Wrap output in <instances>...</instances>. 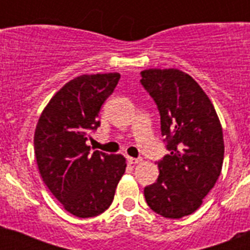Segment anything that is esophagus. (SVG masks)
<instances>
[{
  "instance_id": "esophagus-1",
  "label": "esophagus",
  "mask_w": 250,
  "mask_h": 250,
  "mask_svg": "<svg viewBox=\"0 0 250 250\" xmlns=\"http://www.w3.org/2000/svg\"><path fill=\"white\" fill-rule=\"evenodd\" d=\"M127 161H129V164H140L141 161H143V159H141V158H131V156H129V158H127Z\"/></svg>"
}]
</instances>
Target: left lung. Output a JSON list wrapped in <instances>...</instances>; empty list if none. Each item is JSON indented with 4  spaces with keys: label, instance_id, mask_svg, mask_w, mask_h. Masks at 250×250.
<instances>
[{
    "label": "left lung",
    "instance_id": "8db88e82",
    "mask_svg": "<svg viewBox=\"0 0 250 250\" xmlns=\"http://www.w3.org/2000/svg\"><path fill=\"white\" fill-rule=\"evenodd\" d=\"M160 114L169 154L156 161L158 180L144 188L151 210L169 219L194 213L220 175L224 140L213 104L193 77L176 68L140 72Z\"/></svg>",
    "mask_w": 250,
    "mask_h": 250
}]
</instances>
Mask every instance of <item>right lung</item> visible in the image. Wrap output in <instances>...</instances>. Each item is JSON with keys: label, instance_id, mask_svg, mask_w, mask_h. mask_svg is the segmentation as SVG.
<instances>
[{"label": "right lung", "instance_id": "obj_1", "mask_svg": "<svg viewBox=\"0 0 250 250\" xmlns=\"http://www.w3.org/2000/svg\"><path fill=\"white\" fill-rule=\"evenodd\" d=\"M120 74L83 75L68 81L42 111L35 131L37 167L43 183L68 213L91 218L114 200L125 173L123 155L90 152V134L100 126L99 112Z\"/></svg>", "mask_w": 250, "mask_h": 250}]
</instances>
